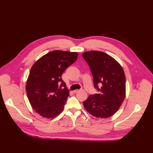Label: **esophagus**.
I'll use <instances>...</instances> for the list:
<instances>
[{"label": "esophagus", "mask_w": 153, "mask_h": 153, "mask_svg": "<svg viewBox=\"0 0 153 153\" xmlns=\"http://www.w3.org/2000/svg\"><path fill=\"white\" fill-rule=\"evenodd\" d=\"M79 91H80V90L76 89V90H75V91H73V93H76V92H78Z\"/></svg>", "instance_id": "1"}]
</instances>
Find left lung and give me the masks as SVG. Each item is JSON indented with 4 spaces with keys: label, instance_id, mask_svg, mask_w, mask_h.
I'll list each match as a JSON object with an SVG mask.
<instances>
[{
    "label": "left lung",
    "instance_id": "1",
    "mask_svg": "<svg viewBox=\"0 0 153 153\" xmlns=\"http://www.w3.org/2000/svg\"><path fill=\"white\" fill-rule=\"evenodd\" d=\"M93 76L97 93L83 102L88 112L96 117L112 116L121 106L126 94V78L121 66L109 55L91 51L82 55Z\"/></svg>",
    "mask_w": 153,
    "mask_h": 153
}]
</instances>
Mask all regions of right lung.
<instances>
[{"mask_svg": "<svg viewBox=\"0 0 153 153\" xmlns=\"http://www.w3.org/2000/svg\"><path fill=\"white\" fill-rule=\"evenodd\" d=\"M78 57L76 52L54 50L31 68L26 84L29 102L36 112L46 118H53L64 108L69 91L62 74Z\"/></svg>", "mask_w": 153, "mask_h": 153, "instance_id": "1", "label": "right lung"}]
</instances>
